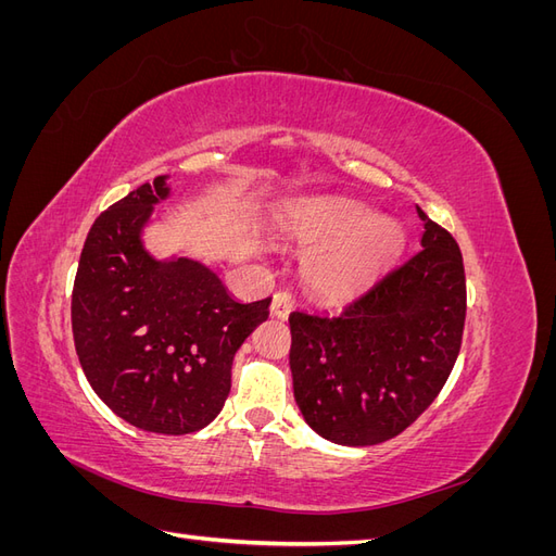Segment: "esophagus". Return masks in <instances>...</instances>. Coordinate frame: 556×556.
<instances>
[{
    "label": "esophagus",
    "mask_w": 556,
    "mask_h": 556,
    "mask_svg": "<svg viewBox=\"0 0 556 556\" xmlns=\"http://www.w3.org/2000/svg\"><path fill=\"white\" fill-rule=\"evenodd\" d=\"M294 308V296L290 290H278L271 299V313L280 319H285L290 315V311Z\"/></svg>",
    "instance_id": "esophagus-1"
}]
</instances>
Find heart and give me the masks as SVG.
<instances>
[{
  "mask_svg": "<svg viewBox=\"0 0 556 556\" xmlns=\"http://www.w3.org/2000/svg\"><path fill=\"white\" fill-rule=\"evenodd\" d=\"M306 233L325 245L306 260L311 290L345 299L366 290L403 250V231L355 201H317L306 211Z\"/></svg>",
  "mask_w": 556,
  "mask_h": 556,
  "instance_id": "obj_1",
  "label": "heart"
}]
</instances>
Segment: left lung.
I'll list each match as a JSON object with an SVG mask.
<instances>
[{
	"instance_id": "8db88e82",
	"label": "left lung",
	"mask_w": 556,
	"mask_h": 556,
	"mask_svg": "<svg viewBox=\"0 0 556 556\" xmlns=\"http://www.w3.org/2000/svg\"><path fill=\"white\" fill-rule=\"evenodd\" d=\"M422 248L341 313H290L294 399L339 445H376L408 429L447 382L466 319L464 260L417 206Z\"/></svg>"
}]
</instances>
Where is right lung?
<instances>
[{
	"mask_svg": "<svg viewBox=\"0 0 556 556\" xmlns=\"http://www.w3.org/2000/svg\"><path fill=\"white\" fill-rule=\"evenodd\" d=\"M166 194L157 176L97 217L74 280L72 331L83 374L117 417L182 435L223 410L233 357L271 296L241 304L199 262L150 257L141 227Z\"/></svg>",
	"mask_w": 556,
	"mask_h": 556,
	"instance_id": "obj_1",
	"label": "right lung"
}]
</instances>
